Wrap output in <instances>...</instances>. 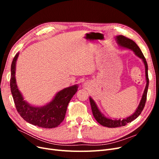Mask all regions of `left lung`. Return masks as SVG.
Listing matches in <instances>:
<instances>
[{
    "mask_svg": "<svg viewBox=\"0 0 159 159\" xmlns=\"http://www.w3.org/2000/svg\"><path fill=\"white\" fill-rule=\"evenodd\" d=\"M116 40L118 43V44L123 48H129L132 50L134 54H135L138 57L141 58L144 62V64H145V75H146V80H147V85L145 89V91H144L143 95L142 96V98L141 100V102L139 103L138 108L135 111L132 115L131 116L127 117L126 119H123L122 120L121 119H108L107 117H104V115L99 111V110L98 107L96 105L95 103L94 102V101L89 98V101H90V104H91V110H92V113L93 116L95 119L96 121H97L99 124L102 125L104 127H107L109 128H115V127H123L129 123H131L133 121V120L137 119L141 112L143 111V110L145 107V103L147 101V91H148V83H149V80H148V65H147V62L146 61V59L145 56H144L143 54L142 53L141 49L139 48V47L137 45V44L134 41L132 40L129 39V38L124 36L123 35H119L116 36Z\"/></svg>",
    "mask_w": 159,
    "mask_h": 159,
    "instance_id": "obj_1",
    "label": "left lung"
}]
</instances>
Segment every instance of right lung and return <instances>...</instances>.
<instances>
[{"label": "right lung", "instance_id": "right-lung-1", "mask_svg": "<svg viewBox=\"0 0 159 159\" xmlns=\"http://www.w3.org/2000/svg\"><path fill=\"white\" fill-rule=\"evenodd\" d=\"M19 53L14 56L11 64V90L18 113L26 121L35 126L52 129L64 121L68 105L78 91L77 85L65 88L57 93L51 102L44 107H36L27 103L18 90L15 78L16 61Z\"/></svg>", "mask_w": 159, "mask_h": 159}]
</instances>
